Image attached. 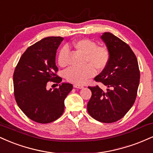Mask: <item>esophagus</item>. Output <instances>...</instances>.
<instances>
[{
    "mask_svg": "<svg viewBox=\"0 0 153 153\" xmlns=\"http://www.w3.org/2000/svg\"><path fill=\"white\" fill-rule=\"evenodd\" d=\"M74 87L76 88V89H82L84 87L82 85H79V84H74Z\"/></svg>",
    "mask_w": 153,
    "mask_h": 153,
    "instance_id": "34e87169",
    "label": "esophagus"
}]
</instances>
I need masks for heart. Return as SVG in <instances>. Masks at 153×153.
<instances>
[{"mask_svg": "<svg viewBox=\"0 0 153 153\" xmlns=\"http://www.w3.org/2000/svg\"><path fill=\"white\" fill-rule=\"evenodd\" d=\"M76 50L85 55V63L89 64L83 68L71 67L65 71V77L68 82L75 84H83L89 78L94 76L96 69L102 71L108 65L110 53L106 46H97L95 41L89 39H80L73 42ZM69 49L66 46L61 48L57 61L59 65L64 67L67 64Z\"/></svg>", "mask_w": 153, "mask_h": 153, "instance_id": "heart-1", "label": "heart"}]
</instances>
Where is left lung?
I'll list each match as a JSON object with an SVG mask.
<instances>
[{
  "label": "left lung",
  "mask_w": 153,
  "mask_h": 153,
  "mask_svg": "<svg viewBox=\"0 0 153 153\" xmlns=\"http://www.w3.org/2000/svg\"><path fill=\"white\" fill-rule=\"evenodd\" d=\"M110 53L108 65L94 78L107 87H89L91 97L87 111L94 120L112 123L123 118L134 105L140 84L137 57L128 44L109 32L101 36Z\"/></svg>",
  "instance_id": "left-lung-1"
}]
</instances>
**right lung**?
Listing matches in <instances>:
<instances>
[{
	"instance_id": "right-lung-1",
	"label": "right lung",
	"mask_w": 153,
	"mask_h": 153,
	"mask_svg": "<svg viewBox=\"0 0 153 153\" xmlns=\"http://www.w3.org/2000/svg\"><path fill=\"white\" fill-rule=\"evenodd\" d=\"M63 38L41 39L23 53L13 73L14 97L19 108L29 119L41 124L50 123L62 115L64 100L72 90V84L62 83L52 90L47 82L59 84L62 78L56 74V50Z\"/></svg>"
}]
</instances>
